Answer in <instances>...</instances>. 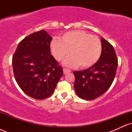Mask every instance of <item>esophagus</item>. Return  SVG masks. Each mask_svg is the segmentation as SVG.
<instances>
[{"mask_svg": "<svg viewBox=\"0 0 132 132\" xmlns=\"http://www.w3.org/2000/svg\"><path fill=\"white\" fill-rule=\"evenodd\" d=\"M71 72V70H69V69H66V68H64V69H63V72H64V74H67L68 72Z\"/></svg>", "mask_w": 132, "mask_h": 132, "instance_id": "esophagus-1", "label": "esophagus"}]
</instances>
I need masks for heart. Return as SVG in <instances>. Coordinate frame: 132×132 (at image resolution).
Segmentation results:
<instances>
[{
	"label": "heart",
	"mask_w": 132,
	"mask_h": 132,
	"mask_svg": "<svg viewBox=\"0 0 132 132\" xmlns=\"http://www.w3.org/2000/svg\"><path fill=\"white\" fill-rule=\"evenodd\" d=\"M51 51L54 58L61 61L69 54L71 56L64 60L68 67L86 69L93 66L101 56L102 45L98 37L82 30H75L64 33L59 39H53Z\"/></svg>",
	"instance_id": "obj_1"
}]
</instances>
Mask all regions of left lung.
Instances as JSON below:
<instances>
[{"instance_id": "obj_1", "label": "left lung", "mask_w": 132, "mask_h": 132, "mask_svg": "<svg viewBox=\"0 0 132 132\" xmlns=\"http://www.w3.org/2000/svg\"><path fill=\"white\" fill-rule=\"evenodd\" d=\"M102 52L99 61L83 71H74V87L79 97L94 100L109 89L116 77L118 58L112 45L101 38Z\"/></svg>"}]
</instances>
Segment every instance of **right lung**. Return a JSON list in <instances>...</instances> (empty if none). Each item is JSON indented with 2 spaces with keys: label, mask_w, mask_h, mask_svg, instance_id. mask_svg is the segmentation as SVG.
Listing matches in <instances>:
<instances>
[{
  "label": "right lung",
  "mask_w": 132,
  "mask_h": 132,
  "mask_svg": "<svg viewBox=\"0 0 132 132\" xmlns=\"http://www.w3.org/2000/svg\"><path fill=\"white\" fill-rule=\"evenodd\" d=\"M51 40L45 30L31 33L20 42L12 56L16 82L27 95L35 99L52 95L63 75V68L51 54Z\"/></svg>",
  "instance_id": "1"
}]
</instances>
